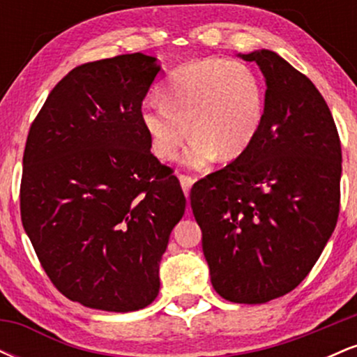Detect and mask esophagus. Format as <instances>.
<instances>
[{
	"label": "esophagus",
	"instance_id": "esophagus-1",
	"mask_svg": "<svg viewBox=\"0 0 357 357\" xmlns=\"http://www.w3.org/2000/svg\"><path fill=\"white\" fill-rule=\"evenodd\" d=\"M179 183H181V188H183L184 195H186V198H188V195H190V190H191L192 183H195V179H192L191 176L179 174Z\"/></svg>",
	"mask_w": 357,
	"mask_h": 357
}]
</instances>
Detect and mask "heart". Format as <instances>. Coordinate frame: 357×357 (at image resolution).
Returning a JSON list of instances; mask_svg holds the SVG:
<instances>
[{
	"mask_svg": "<svg viewBox=\"0 0 357 357\" xmlns=\"http://www.w3.org/2000/svg\"><path fill=\"white\" fill-rule=\"evenodd\" d=\"M162 102H146L141 124L158 158L173 155L192 136L178 162L204 171L238 158L253 144L264 122V87L238 60L203 59L178 67L161 87Z\"/></svg>",
	"mask_w": 357,
	"mask_h": 357,
	"instance_id": "obj_1",
	"label": "heart"
}]
</instances>
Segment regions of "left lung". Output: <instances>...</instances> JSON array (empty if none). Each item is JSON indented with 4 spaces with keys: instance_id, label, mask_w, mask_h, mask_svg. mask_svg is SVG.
Listing matches in <instances>:
<instances>
[{
    "instance_id": "obj_1",
    "label": "left lung",
    "mask_w": 357,
    "mask_h": 357,
    "mask_svg": "<svg viewBox=\"0 0 357 357\" xmlns=\"http://www.w3.org/2000/svg\"><path fill=\"white\" fill-rule=\"evenodd\" d=\"M265 77L253 144L191 190L213 289L265 304L307 277L339 216L341 142L315 85L272 50L238 53Z\"/></svg>"
}]
</instances>
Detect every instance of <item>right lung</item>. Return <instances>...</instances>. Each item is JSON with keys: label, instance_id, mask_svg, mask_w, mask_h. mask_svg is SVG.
Returning <instances> with one entry per match:
<instances>
[{"label": "right lung", "instance_id": "obj_1", "mask_svg": "<svg viewBox=\"0 0 357 357\" xmlns=\"http://www.w3.org/2000/svg\"><path fill=\"white\" fill-rule=\"evenodd\" d=\"M159 72L144 53L80 65L28 134L23 228L53 285L90 309L130 312L158 297L159 264L186 208L141 124Z\"/></svg>", "mask_w": 357, "mask_h": 357}]
</instances>
